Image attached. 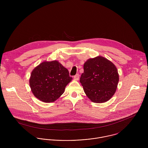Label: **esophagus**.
Returning a JSON list of instances; mask_svg holds the SVG:
<instances>
[{"mask_svg":"<svg viewBox=\"0 0 148 148\" xmlns=\"http://www.w3.org/2000/svg\"><path fill=\"white\" fill-rule=\"evenodd\" d=\"M74 79L76 80H78L79 79V74H76L75 76H74Z\"/></svg>","mask_w":148,"mask_h":148,"instance_id":"1","label":"esophagus"}]
</instances>
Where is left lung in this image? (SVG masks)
<instances>
[{"label":"left lung","mask_w":148,"mask_h":148,"mask_svg":"<svg viewBox=\"0 0 148 148\" xmlns=\"http://www.w3.org/2000/svg\"><path fill=\"white\" fill-rule=\"evenodd\" d=\"M119 81L116 66L101 56L85 62L84 73L80 80L86 96L95 103H103L110 100L116 91Z\"/></svg>","instance_id":"8db88e82"}]
</instances>
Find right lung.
Segmentation results:
<instances>
[{
	"instance_id": "right-lung-1",
	"label": "right lung",
	"mask_w": 148,
	"mask_h": 148,
	"mask_svg": "<svg viewBox=\"0 0 148 148\" xmlns=\"http://www.w3.org/2000/svg\"><path fill=\"white\" fill-rule=\"evenodd\" d=\"M72 78L57 60L44 61L32 71L29 86L34 95L44 103L54 102L64 92Z\"/></svg>"
}]
</instances>
